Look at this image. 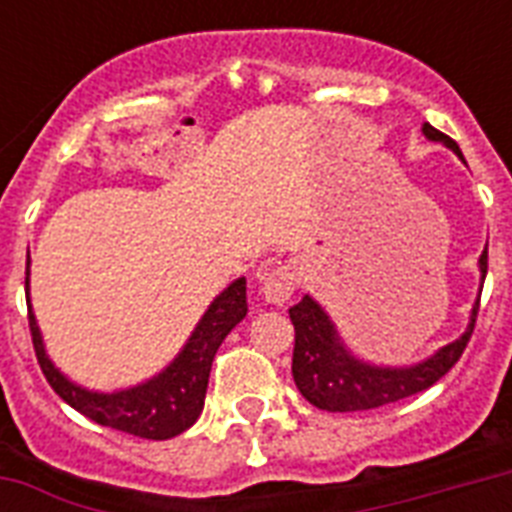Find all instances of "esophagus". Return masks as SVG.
Wrapping results in <instances>:
<instances>
[{"label":"esophagus","mask_w":512,"mask_h":512,"mask_svg":"<svg viewBox=\"0 0 512 512\" xmlns=\"http://www.w3.org/2000/svg\"><path fill=\"white\" fill-rule=\"evenodd\" d=\"M297 287V271L292 263H273L263 273V297L273 305H284L289 297L295 295Z\"/></svg>","instance_id":"34e87169"}]
</instances>
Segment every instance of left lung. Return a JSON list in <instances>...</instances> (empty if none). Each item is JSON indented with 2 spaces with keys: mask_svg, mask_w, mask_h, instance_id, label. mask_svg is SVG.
I'll return each instance as SVG.
<instances>
[{
  "mask_svg": "<svg viewBox=\"0 0 512 512\" xmlns=\"http://www.w3.org/2000/svg\"><path fill=\"white\" fill-rule=\"evenodd\" d=\"M422 132L430 140H441L462 156L460 146L449 135L438 132L430 124H422ZM489 268V252L481 255V279H486ZM478 297L473 316H470L468 332L460 340L449 342L436 356L422 361L409 369H382V366L361 364L342 348L337 332L327 313L305 295L295 308H289V319L295 324V353H292V374H295L297 390L303 393L313 406L327 412H364L377 406L393 404L401 398H409L420 390L436 385L468 348L473 327L478 319Z\"/></svg>",
  "mask_w": 512,
  "mask_h": 512,
  "instance_id": "obj_1",
  "label": "left lung"
}]
</instances>
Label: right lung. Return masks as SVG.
<instances>
[{
    "mask_svg": "<svg viewBox=\"0 0 512 512\" xmlns=\"http://www.w3.org/2000/svg\"><path fill=\"white\" fill-rule=\"evenodd\" d=\"M244 316H247V281L236 279L215 303L209 305V311L199 321V327L183 353L159 377L148 380L146 385H138V388L122 390V393H90V390L76 388L74 382H68L52 366L44 353L31 308H28V329H31L34 353L42 366V374L68 406H74L76 412L90 417L103 428L122 430V433L151 438V441H164V438L180 436L183 430H188L199 420L201 409H204V396H207L212 358H215L220 342Z\"/></svg>",
    "mask_w": 512,
    "mask_h": 512,
    "instance_id": "1",
    "label": "right lung"
}]
</instances>
